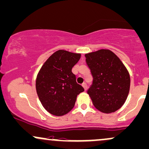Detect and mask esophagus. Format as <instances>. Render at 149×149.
I'll return each mask as SVG.
<instances>
[{
    "mask_svg": "<svg viewBox=\"0 0 149 149\" xmlns=\"http://www.w3.org/2000/svg\"><path fill=\"white\" fill-rule=\"evenodd\" d=\"M82 87H83V88H84V90H87V84H86V83H83V84H82Z\"/></svg>",
    "mask_w": 149,
    "mask_h": 149,
    "instance_id": "esophagus-1",
    "label": "esophagus"
}]
</instances>
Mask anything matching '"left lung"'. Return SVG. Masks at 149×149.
Returning a JSON list of instances; mask_svg holds the SVG:
<instances>
[{"mask_svg":"<svg viewBox=\"0 0 149 149\" xmlns=\"http://www.w3.org/2000/svg\"><path fill=\"white\" fill-rule=\"evenodd\" d=\"M93 77L87 94L93 105L103 113H112L122 107L130 88V77L124 64L113 52L100 49L85 55Z\"/></svg>","mask_w":149,"mask_h":149,"instance_id":"1","label":"left lung"}]
</instances>
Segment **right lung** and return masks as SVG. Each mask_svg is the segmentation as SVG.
<instances>
[{"label":"right lung","mask_w":149,"mask_h":149,"mask_svg":"<svg viewBox=\"0 0 149 149\" xmlns=\"http://www.w3.org/2000/svg\"><path fill=\"white\" fill-rule=\"evenodd\" d=\"M80 54L57 51L44 63L36 79V91L44 108L55 116H63L74 106L77 96L84 88L76 81L72 69Z\"/></svg>","instance_id":"1"}]
</instances>
